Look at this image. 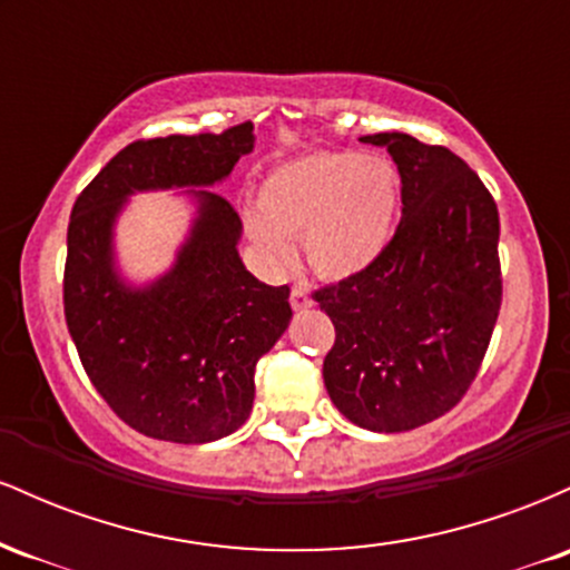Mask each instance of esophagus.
<instances>
[{
	"label": "esophagus",
	"mask_w": 570,
	"mask_h": 570,
	"mask_svg": "<svg viewBox=\"0 0 570 570\" xmlns=\"http://www.w3.org/2000/svg\"><path fill=\"white\" fill-rule=\"evenodd\" d=\"M289 303L294 311H307V307L313 305V299H311V294H307V289H303V286H294L289 294Z\"/></svg>",
	"instance_id": "1"
}]
</instances>
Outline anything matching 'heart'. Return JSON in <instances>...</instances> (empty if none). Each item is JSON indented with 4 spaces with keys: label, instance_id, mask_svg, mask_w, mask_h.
Here are the masks:
<instances>
[{
    "label": "heart",
    "instance_id": "b5f03b06",
    "mask_svg": "<svg viewBox=\"0 0 570 570\" xmlns=\"http://www.w3.org/2000/svg\"><path fill=\"white\" fill-rule=\"evenodd\" d=\"M396 168L381 155L313 153L278 163L257 187L244 233L267 271H284L292 238L322 278L364 273L389 248L399 219Z\"/></svg>",
    "mask_w": 570,
    "mask_h": 570
}]
</instances>
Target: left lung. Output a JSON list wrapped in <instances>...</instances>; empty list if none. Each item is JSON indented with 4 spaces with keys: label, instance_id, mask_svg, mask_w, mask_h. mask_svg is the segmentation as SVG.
I'll return each mask as SVG.
<instances>
[{
    "label": "left lung",
    "instance_id": "obj_1",
    "mask_svg": "<svg viewBox=\"0 0 570 570\" xmlns=\"http://www.w3.org/2000/svg\"><path fill=\"white\" fill-rule=\"evenodd\" d=\"M385 147L402 176V222L375 265L316 292L335 324L324 358L332 404L381 434L431 423L472 385L501 307L499 208L458 155L410 134Z\"/></svg>",
    "mask_w": 570,
    "mask_h": 570
}]
</instances>
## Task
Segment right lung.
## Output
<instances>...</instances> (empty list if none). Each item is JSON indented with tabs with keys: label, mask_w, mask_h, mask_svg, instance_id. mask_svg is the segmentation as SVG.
Masks as SVG:
<instances>
[{
	"label": "right lung",
	"mask_w": 570,
	"mask_h": 570,
	"mask_svg": "<svg viewBox=\"0 0 570 570\" xmlns=\"http://www.w3.org/2000/svg\"><path fill=\"white\" fill-rule=\"evenodd\" d=\"M254 149V126L134 141L71 208L63 313L90 383L144 436L222 440L246 423L254 367L289 326V286H267L238 254L235 208L212 187ZM185 188L196 206L173 267L134 285L116 263V219L136 191Z\"/></svg>",
	"instance_id": "1"
}]
</instances>
